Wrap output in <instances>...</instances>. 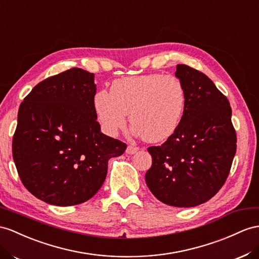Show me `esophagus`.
<instances>
[{"instance_id":"esophagus-1","label":"esophagus","mask_w":259,"mask_h":259,"mask_svg":"<svg viewBox=\"0 0 259 259\" xmlns=\"http://www.w3.org/2000/svg\"><path fill=\"white\" fill-rule=\"evenodd\" d=\"M138 151H139V148L136 147V145H128L127 150H125V152H127L128 154H135Z\"/></svg>"}]
</instances>
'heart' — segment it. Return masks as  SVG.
I'll return each mask as SVG.
<instances>
[{"label": "heart", "instance_id": "obj_1", "mask_svg": "<svg viewBox=\"0 0 259 259\" xmlns=\"http://www.w3.org/2000/svg\"><path fill=\"white\" fill-rule=\"evenodd\" d=\"M187 103L180 78L161 73L117 78L110 92L99 91L94 109L106 135L114 137L125 127L127 115L137 135L145 141L167 140L180 128Z\"/></svg>", "mask_w": 259, "mask_h": 259}]
</instances>
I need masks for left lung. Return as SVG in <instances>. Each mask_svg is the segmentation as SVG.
<instances>
[{
  "label": "left lung",
  "mask_w": 259,
  "mask_h": 259,
  "mask_svg": "<svg viewBox=\"0 0 259 259\" xmlns=\"http://www.w3.org/2000/svg\"><path fill=\"white\" fill-rule=\"evenodd\" d=\"M187 103L180 128L162 145L148 149L145 174L151 193L165 204L189 208L213 197L230 174L236 132L229 99L214 83L186 64H177Z\"/></svg>",
  "instance_id": "left-lung-1"
}]
</instances>
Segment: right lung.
<instances>
[{
    "mask_svg": "<svg viewBox=\"0 0 259 259\" xmlns=\"http://www.w3.org/2000/svg\"><path fill=\"white\" fill-rule=\"evenodd\" d=\"M94 73L72 68L38 83L19 106L13 158L19 178L40 200L66 207L102 187L110 157L127 144L101 132Z\"/></svg>",
    "mask_w": 259,
    "mask_h": 259,
    "instance_id": "1",
    "label": "right lung"
}]
</instances>
